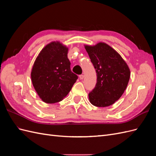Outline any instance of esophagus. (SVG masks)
I'll return each mask as SVG.
<instances>
[{"instance_id": "1", "label": "esophagus", "mask_w": 156, "mask_h": 156, "mask_svg": "<svg viewBox=\"0 0 156 156\" xmlns=\"http://www.w3.org/2000/svg\"><path fill=\"white\" fill-rule=\"evenodd\" d=\"M79 78H80V79H84V75H79Z\"/></svg>"}]
</instances>
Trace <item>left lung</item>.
<instances>
[{
	"mask_svg": "<svg viewBox=\"0 0 156 156\" xmlns=\"http://www.w3.org/2000/svg\"><path fill=\"white\" fill-rule=\"evenodd\" d=\"M84 48L97 73V83L88 94L94 106L105 107L112 105L122 96L128 84L130 70L119 53L103 42Z\"/></svg>",
	"mask_w": 156,
	"mask_h": 156,
	"instance_id": "obj_1",
	"label": "left lung"
}]
</instances>
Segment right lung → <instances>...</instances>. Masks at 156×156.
<instances>
[{
  "mask_svg": "<svg viewBox=\"0 0 156 156\" xmlns=\"http://www.w3.org/2000/svg\"><path fill=\"white\" fill-rule=\"evenodd\" d=\"M68 48L52 41L40 51L31 72L32 83L37 95L47 103L62 101L78 78L70 69Z\"/></svg>",
  "mask_w": 156,
  "mask_h": 156,
  "instance_id": "obj_1",
  "label": "right lung"
}]
</instances>
